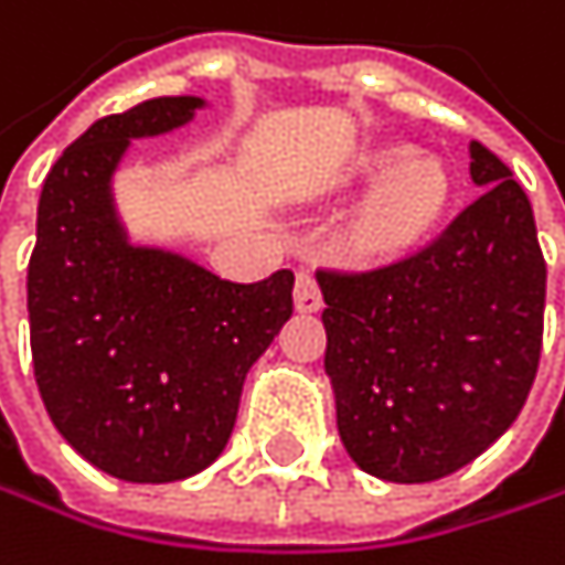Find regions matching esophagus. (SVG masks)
Here are the masks:
<instances>
[{
	"label": "esophagus",
	"instance_id": "34e87169",
	"mask_svg": "<svg viewBox=\"0 0 565 565\" xmlns=\"http://www.w3.org/2000/svg\"><path fill=\"white\" fill-rule=\"evenodd\" d=\"M295 305H298V311H305V315L321 311V305H324L321 288H318V280H315L311 270H301L298 280H295Z\"/></svg>",
	"mask_w": 565,
	"mask_h": 565
}]
</instances>
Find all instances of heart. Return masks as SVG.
<instances>
[{"label":"heart","mask_w":565,"mask_h":565,"mask_svg":"<svg viewBox=\"0 0 565 565\" xmlns=\"http://www.w3.org/2000/svg\"><path fill=\"white\" fill-rule=\"evenodd\" d=\"M401 158L404 154L397 148H387L361 161V174H381L395 168L377 184V191L358 217V241L367 250H394L414 241L434 221L447 198V178L437 161Z\"/></svg>","instance_id":"1"}]
</instances>
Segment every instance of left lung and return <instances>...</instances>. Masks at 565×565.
<instances>
[{"label": "left lung", "mask_w": 565, "mask_h": 565, "mask_svg": "<svg viewBox=\"0 0 565 565\" xmlns=\"http://www.w3.org/2000/svg\"><path fill=\"white\" fill-rule=\"evenodd\" d=\"M470 174L480 198L424 247L364 270L318 267L338 434L364 473L391 483L477 460L536 381L546 260L533 207L480 141Z\"/></svg>", "instance_id": "8db88e82"}]
</instances>
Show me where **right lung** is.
Masks as SVG:
<instances>
[{"mask_svg":"<svg viewBox=\"0 0 565 565\" xmlns=\"http://www.w3.org/2000/svg\"><path fill=\"white\" fill-rule=\"evenodd\" d=\"M201 98L98 118L52 164L29 257V338L58 434L128 483L184 480L224 450L250 364L295 311V270L254 285L131 247L108 181L131 138L184 125Z\"/></svg>","mask_w":565,"mask_h":565,"instance_id":"right-lung-1","label":"right lung"}]
</instances>
